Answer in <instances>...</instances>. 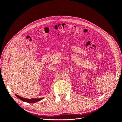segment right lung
<instances>
[{"label": "right lung", "instance_id": "add662e5", "mask_svg": "<svg viewBox=\"0 0 122 122\" xmlns=\"http://www.w3.org/2000/svg\"><path fill=\"white\" fill-rule=\"evenodd\" d=\"M16 96H17L18 98H19L20 99H21L22 101L26 102H28V103H35V102H38V101L41 100V99H26V98H22V97H20V96H18V95H16Z\"/></svg>", "mask_w": 122, "mask_h": 122}]
</instances>
